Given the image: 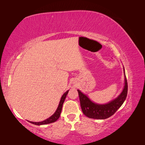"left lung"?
I'll list each match as a JSON object with an SVG mask.
<instances>
[{"label": "left lung", "mask_w": 145, "mask_h": 145, "mask_svg": "<svg viewBox=\"0 0 145 145\" xmlns=\"http://www.w3.org/2000/svg\"><path fill=\"white\" fill-rule=\"evenodd\" d=\"M77 91L79 96L80 107L84 114L90 118L103 120L111 116L121 106L126 99L128 91V84L126 76L125 75V86L121 94L116 99L104 105L97 104L92 102L86 95L83 94L79 90Z\"/></svg>", "instance_id": "8db88e82"}]
</instances>
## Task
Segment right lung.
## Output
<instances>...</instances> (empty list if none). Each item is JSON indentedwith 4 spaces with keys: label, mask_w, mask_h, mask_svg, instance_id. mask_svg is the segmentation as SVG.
Wrapping results in <instances>:
<instances>
[{
    "label": "right lung",
    "mask_w": 145,
    "mask_h": 145,
    "mask_svg": "<svg viewBox=\"0 0 145 145\" xmlns=\"http://www.w3.org/2000/svg\"><path fill=\"white\" fill-rule=\"evenodd\" d=\"M68 93V91H67V92L63 94V95L61 99L57 109V110H56V111L55 112V113L52 116H51L50 118H48V119H46L45 120H44V121H41V122H33V121H29V122L31 123H33V124H34V125H46V124L51 123H53V122H55L56 121H57V120L59 119V116H60L61 111H62L63 104L64 102H65V100L66 99V97H67Z\"/></svg>",
    "instance_id": "1"
}]
</instances>
